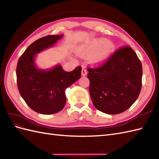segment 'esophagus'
Wrapping results in <instances>:
<instances>
[{"label": "esophagus", "mask_w": 159, "mask_h": 159, "mask_svg": "<svg viewBox=\"0 0 159 159\" xmlns=\"http://www.w3.org/2000/svg\"><path fill=\"white\" fill-rule=\"evenodd\" d=\"M88 74V71L85 68H82V70H81V75L82 76H86Z\"/></svg>", "instance_id": "esophagus-1"}]
</instances>
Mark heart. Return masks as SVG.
<instances>
[{"label": "heart", "instance_id": "1", "mask_svg": "<svg viewBox=\"0 0 159 159\" xmlns=\"http://www.w3.org/2000/svg\"><path fill=\"white\" fill-rule=\"evenodd\" d=\"M115 50L113 42L100 38L83 43L76 48L75 54L81 58H89L91 64L100 66L105 64Z\"/></svg>", "mask_w": 159, "mask_h": 159}]
</instances>
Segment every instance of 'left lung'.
<instances>
[{
  "label": "left lung",
  "mask_w": 159,
  "mask_h": 159,
  "mask_svg": "<svg viewBox=\"0 0 159 159\" xmlns=\"http://www.w3.org/2000/svg\"><path fill=\"white\" fill-rule=\"evenodd\" d=\"M88 71L91 99L100 111L121 113L138 98L142 85V65L131 47L118 50L100 68Z\"/></svg>",
  "instance_id": "left-lung-1"
}]
</instances>
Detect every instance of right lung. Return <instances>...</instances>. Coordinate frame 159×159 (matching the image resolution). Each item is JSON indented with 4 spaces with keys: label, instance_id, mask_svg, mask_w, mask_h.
<instances>
[{
    "label": "right lung",
    "instance_id": "1",
    "mask_svg": "<svg viewBox=\"0 0 159 159\" xmlns=\"http://www.w3.org/2000/svg\"><path fill=\"white\" fill-rule=\"evenodd\" d=\"M63 36L49 35L36 40L18 61L19 92L28 106L40 114H54L63 109L66 102V89L81 78L80 66L68 72L60 64L50 69L39 68L36 64L37 54L54 47Z\"/></svg>",
    "mask_w": 159,
    "mask_h": 159
}]
</instances>
